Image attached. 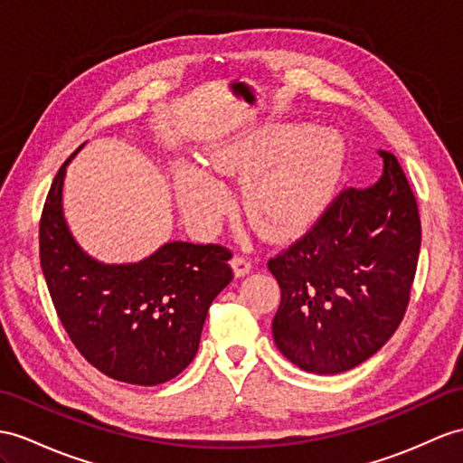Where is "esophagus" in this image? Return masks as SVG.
I'll return each mask as SVG.
<instances>
[{"mask_svg":"<svg viewBox=\"0 0 463 463\" xmlns=\"http://www.w3.org/2000/svg\"><path fill=\"white\" fill-rule=\"evenodd\" d=\"M232 267H233L235 277H245L251 270V259L245 255H235L232 259Z\"/></svg>","mask_w":463,"mask_h":463,"instance_id":"34e87169","label":"esophagus"}]
</instances>
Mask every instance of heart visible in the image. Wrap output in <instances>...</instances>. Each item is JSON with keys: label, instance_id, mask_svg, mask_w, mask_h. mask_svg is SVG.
Returning <instances> with one entry per match:
<instances>
[{"label": "heart", "instance_id": "1", "mask_svg": "<svg viewBox=\"0 0 463 463\" xmlns=\"http://www.w3.org/2000/svg\"><path fill=\"white\" fill-rule=\"evenodd\" d=\"M222 175L249 173L243 183V208L255 228L283 238L302 228L330 200L342 173L340 139L326 129H275L225 143L208 155ZM175 188L184 216L210 223L223 210L228 193L204 168L178 163Z\"/></svg>", "mask_w": 463, "mask_h": 463}]
</instances>
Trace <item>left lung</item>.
Wrapping results in <instances>:
<instances>
[{"mask_svg":"<svg viewBox=\"0 0 463 463\" xmlns=\"http://www.w3.org/2000/svg\"><path fill=\"white\" fill-rule=\"evenodd\" d=\"M383 176L345 188L267 267L280 287L273 337L288 362L334 375L364 364L399 328L420 253L419 204L397 156Z\"/></svg>","mask_w":463,"mask_h":463,"instance_id":"8db88e82","label":"left lung"}]
</instances>
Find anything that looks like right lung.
<instances>
[{"label":"right lung","mask_w":463,"mask_h":463,"mask_svg":"<svg viewBox=\"0 0 463 463\" xmlns=\"http://www.w3.org/2000/svg\"><path fill=\"white\" fill-rule=\"evenodd\" d=\"M74 155L56 173L39 223L41 269L54 310L78 352L101 373L159 385L194 359L210 304L233 279L232 251L171 241L139 263L94 261L62 216V183Z\"/></svg>","instance_id":"add662e5"}]
</instances>
